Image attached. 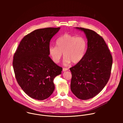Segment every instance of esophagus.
<instances>
[{
  "instance_id": "obj_1",
  "label": "esophagus",
  "mask_w": 123,
  "mask_h": 123,
  "mask_svg": "<svg viewBox=\"0 0 123 123\" xmlns=\"http://www.w3.org/2000/svg\"><path fill=\"white\" fill-rule=\"evenodd\" d=\"M68 70V69H67V68H63V69H62L63 71H65Z\"/></svg>"
}]
</instances>
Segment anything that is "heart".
<instances>
[{
    "instance_id": "obj_1",
    "label": "heart",
    "mask_w": 123,
    "mask_h": 123,
    "mask_svg": "<svg viewBox=\"0 0 123 123\" xmlns=\"http://www.w3.org/2000/svg\"><path fill=\"white\" fill-rule=\"evenodd\" d=\"M87 46L88 41L85 37L65 34L57 39L56 46H49L48 51L56 63L60 62L63 53L64 65L68 66L71 62L77 63L80 62L85 54Z\"/></svg>"
}]
</instances>
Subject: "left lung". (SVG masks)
Wrapping results in <instances>:
<instances>
[{"label": "left lung", "mask_w": 123, "mask_h": 123, "mask_svg": "<svg viewBox=\"0 0 123 123\" xmlns=\"http://www.w3.org/2000/svg\"><path fill=\"white\" fill-rule=\"evenodd\" d=\"M88 41L83 58L70 69V89L78 98L87 100L98 95L105 87L111 74L112 57L103 38L95 31L81 27Z\"/></svg>", "instance_id": "obj_1"}]
</instances>
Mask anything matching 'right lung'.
I'll return each mask as SVG.
<instances>
[{
	"mask_svg": "<svg viewBox=\"0 0 123 123\" xmlns=\"http://www.w3.org/2000/svg\"><path fill=\"white\" fill-rule=\"evenodd\" d=\"M60 27L39 29L25 35L20 43L13 58L16 78L23 90L38 100L48 98L53 93L54 78L62 68L49 56L53 36Z\"/></svg>",
	"mask_w": 123,
	"mask_h": 123,
	"instance_id": "right-lung-1",
	"label": "right lung"
}]
</instances>
